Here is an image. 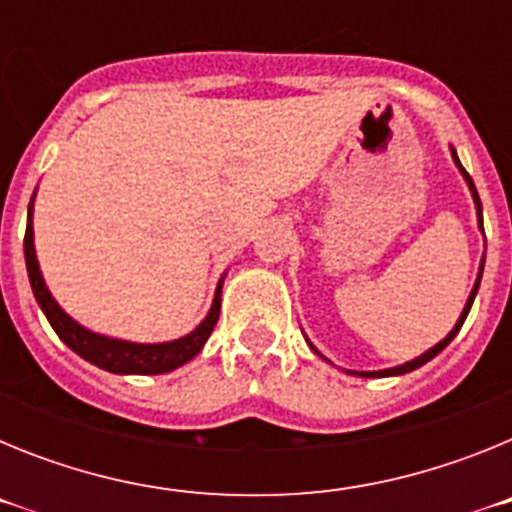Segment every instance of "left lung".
Returning <instances> with one entry per match:
<instances>
[{"label":"left lung","instance_id":"8db88e82","mask_svg":"<svg viewBox=\"0 0 512 512\" xmlns=\"http://www.w3.org/2000/svg\"><path fill=\"white\" fill-rule=\"evenodd\" d=\"M451 158H454L456 169H459V174L464 176V182H467L469 192H472L474 210H477V225H479V230H482V233H485V228H482V202H479V194H477V189H474L472 176H469L467 171H464V166H461V161H459V156H456V148H454V146H451ZM482 271H485V256H482V261H479V274H477V282H474L472 292H469V297H467V305H464V310H461V315H459V320H456V325H454V328L449 330V336H446V338H441V341H438L436 346H431V348H428V351H425V354L415 356L413 361H405V364H400V366H392V369H379V372H354V369H343V372H346V374H351V377H400V374H408V372H413V369H418V366L428 364V361H431L433 356H438V354H441L443 348H446V346H449L451 341H454V338H456V333H459V330H461V325H464V320H467L469 310H472V302H474V297H477L479 282H482ZM305 341H307V346L312 348V354H318L320 359H323V361H328V359H325L323 354H320L318 348L312 346V343H310V338L305 336ZM328 364H333V361H328Z\"/></svg>","mask_w":512,"mask_h":512}]
</instances>
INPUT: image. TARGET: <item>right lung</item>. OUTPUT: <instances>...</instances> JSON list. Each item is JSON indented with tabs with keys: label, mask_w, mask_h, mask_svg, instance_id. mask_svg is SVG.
Wrapping results in <instances>:
<instances>
[{
	"label": "right lung",
	"mask_w": 512,
	"mask_h": 512,
	"mask_svg": "<svg viewBox=\"0 0 512 512\" xmlns=\"http://www.w3.org/2000/svg\"><path fill=\"white\" fill-rule=\"evenodd\" d=\"M38 192V189H35ZM35 192L33 200L27 205V230H25V266L27 277H30V287H33V295L38 300L40 310L48 318L51 328L56 330L58 338H61L66 346L79 354L81 359H87L89 364L99 366L104 372L112 374H166L174 372L179 366H184L187 361H192L194 356L200 354L202 346L210 338L212 328L217 323V315H220V292H223L225 271L220 282L215 287V297H212V305L207 310L205 320H202L192 333L182 338H174V341H161V343H138V341H125V338H112L97 333V330H89L87 325H81L79 320H74L69 312L63 310L56 302V297L51 295V289L45 284L43 271H40L38 256H35V233H33V207H35Z\"/></svg>",
	"instance_id": "obj_1"
}]
</instances>
